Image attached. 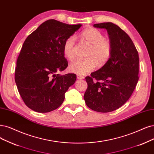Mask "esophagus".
I'll list each match as a JSON object with an SVG mask.
<instances>
[{"mask_svg": "<svg viewBox=\"0 0 154 154\" xmlns=\"http://www.w3.org/2000/svg\"><path fill=\"white\" fill-rule=\"evenodd\" d=\"M77 78L78 79H84V77L83 75H77Z\"/></svg>", "mask_w": 154, "mask_h": 154, "instance_id": "esophagus-1", "label": "esophagus"}]
</instances>
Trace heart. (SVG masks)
I'll list each match as a JSON object with an SVG mask.
<instances>
[{"label":"heart","instance_id":"b5f03b06","mask_svg":"<svg viewBox=\"0 0 154 154\" xmlns=\"http://www.w3.org/2000/svg\"><path fill=\"white\" fill-rule=\"evenodd\" d=\"M81 41L89 46L86 54L88 58L79 60L70 65V70L79 75H85L97 67L105 65L112 53V44L109 39L104 38L103 34L93 27L87 28L79 35ZM75 37H68L64 42L63 51L69 60L75 58Z\"/></svg>","mask_w":154,"mask_h":154}]
</instances>
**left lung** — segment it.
Here are the masks:
<instances>
[{
    "mask_svg": "<svg viewBox=\"0 0 154 154\" xmlns=\"http://www.w3.org/2000/svg\"><path fill=\"white\" fill-rule=\"evenodd\" d=\"M93 26L107 30L112 53L105 65L86 77L84 99L93 110L110 112L122 106L134 91L139 79V56L132 40L117 25L107 22Z\"/></svg>",
    "mask_w": 154,
    "mask_h": 154,
    "instance_id": "1",
    "label": "left lung"
}]
</instances>
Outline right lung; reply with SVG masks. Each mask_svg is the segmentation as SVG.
Segmentation results:
<instances>
[{"instance_id": "add662e5", "label": "right lung", "mask_w": 154, "mask_h": 154, "mask_svg": "<svg viewBox=\"0 0 154 154\" xmlns=\"http://www.w3.org/2000/svg\"><path fill=\"white\" fill-rule=\"evenodd\" d=\"M81 26L49 20L23 44L14 79L22 100L33 111L46 113L58 109L68 88L75 83V74L61 75L57 72L68 66L63 51L64 42Z\"/></svg>"}]
</instances>
